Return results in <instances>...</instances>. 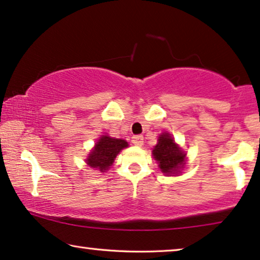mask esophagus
<instances>
[{
	"mask_svg": "<svg viewBox=\"0 0 260 260\" xmlns=\"http://www.w3.org/2000/svg\"><path fill=\"white\" fill-rule=\"evenodd\" d=\"M132 143L136 145V146H143L144 137L143 136H133L132 137Z\"/></svg>",
	"mask_w": 260,
	"mask_h": 260,
	"instance_id": "esophagus-1",
	"label": "esophagus"
}]
</instances>
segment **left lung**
<instances>
[{"label":"left lung","mask_w":260,"mask_h":260,"mask_svg":"<svg viewBox=\"0 0 260 260\" xmlns=\"http://www.w3.org/2000/svg\"><path fill=\"white\" fill-rule=\"evenodd\" d=\"M153 157L159 162V168L166 175L177 174L178 170L184 165L185 154L175 144L170 134L162 133L158 139L153 151Z\"/></svg>","instance_id":"8db88e82"}]
</instances>
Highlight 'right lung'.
Returning <instances> with one entry per match:
<instances>
[{"mask_svg":"<svg viewBox=\"0 0 260 260\" xmlns=\"http://www.w3.org/2000/svg\"><path fill=\"white\" fill-rule=\"evenodd\" d=\"M128 144L122 139H114L110 137H102L98 143L94 150L86 159L89 166L99 169L100 171L108 170L112 166L114 159L122 148L127 147Z\"/></svg>","mask_w":260,"mask_h":260,"instance_id":"add662e5","label":"right lung"}]
</instances>
